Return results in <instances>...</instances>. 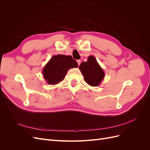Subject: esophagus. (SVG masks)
Returning <instances> with one entry per match:
<instances>
[{
	"label": "esophagus",
	"mask_w": 150,
	"mask_h": 150,
	"mask_svg": "<svg viewBox=\"0 0 150 150\" xmlns=\"http://www.w3.org/2000/svg\"><path fill=\"white\" fill-rule=\"evenodd\" d=\"M77 62H78V66H79L80 65V64H81V60H77Z\"/></svg>",
	"instance_id": "1"
}]
</instances>
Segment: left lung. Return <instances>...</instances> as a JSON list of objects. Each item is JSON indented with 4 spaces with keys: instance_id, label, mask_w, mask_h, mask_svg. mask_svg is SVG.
Segmentation results:
<instances>
[{
    "instance_id": "left-lung-1",
    "label": "left lung",
    "mask_w": 150,
    "mask_h": 150,
    "mask_svg": "<svg viewBox=\"0 0 150 150\" xmlns=\"http://www.w3.org/2000/svg\"><path fill=\"white\" fill-rule=\"evenodd\" d=\"M79 68L84 76V81L91 86H99L104 77L103 69L93 56H89L86 62L81 63Z\"/></svg>"
}]
</instances>
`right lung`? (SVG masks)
I'll return each instance as SVG.
<instances>
[{
    "mask_svg": "<svg viewBox=\"0 0 150 150\" xmlns=\"http://www.w3.org/2000/svg\"><path fill=\"white\" fill-rule=\"evenodd\" d=\"M78 62L71 56H53L42 70L44 79L49 84H56L64 79L68 69L77 67Z\"/></svg>",
    "mask_w": 150,
    "mask_h": 150,
    "instance_id": "right-lung-1",
    "label": "right lung"
}]
</instances>
